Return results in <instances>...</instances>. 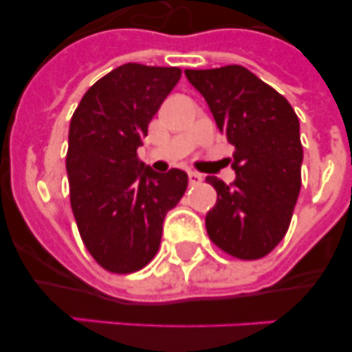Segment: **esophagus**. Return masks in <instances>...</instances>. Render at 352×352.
Returning <instances> with one entry per match:
<instances>
[{
    "instance_id": "obj_1",
    "label": "esophagus",
    "mask_w": 352,
    "mask_h": 352,
    "mask_svg": "<svg viewBox=\"0 0 352 352\" xmlns=\"http://www.w3.org/2000/svg\"><path fill=\"white\" fill-rule=\"evenodd\" d=\"M188 182H190V185H199V183L203 182V174L195 173V170H188Z\"/></svg>"
}]
</instances>
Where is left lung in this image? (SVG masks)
Masks as SVG:
<instances>
[{
	"label": "left lung",
	"instance_id": "1",
	"mask_svg": "<svg viewBox=\"0 0 352 352\" xmlns=\"http://www.w3.org/2000/svg\"><path fill=\"white\" fill-rule=\"evenodd\" d=\"M185 76L234 146V182L206 178L217 190V204L206 214L208 236L236 259H261L285 236L300 195V121L280 93L241 65Z\"/></svg>",
	"mask_w": 352,
	"mask_h": 352
}]
</instances>
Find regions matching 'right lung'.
Instances as JSON below:
<instances>
[{
	"label": "right lung",
	"instance_id": "1",
	"mask_svg": "<svg viewBox=\"0 0 352 352\" xmlns=\"http://www.w3.org/2000/svg\"><path fill=\"white\" fill-rule=\"evenodd\" d=\"M178 67L126 63L96 80L70 120L67 174L70 206L84 247L111 273L139 272L160 247L162 223L188 176L155 173L138 157Z\"/></svg>",
	"mask_w": 352,
	"mask_h": 352
}]
</instances>
